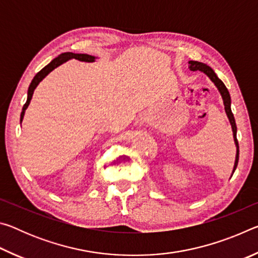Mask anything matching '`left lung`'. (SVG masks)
<instances>
[{
    "instance_id": "8db88e82",
    "label": "left lung",
    "mask_w": 258,
    "mask_h": 258,
    "mask_svg": "<svg viewBox=\"0 0 258 258\" xmlns=\"http://www.w3.org/2000/svg\"><path fill=\"white\" fill-rule=\"evenodd\" d=\"M189 69L192 72L199 71V72L204 73L205 75H207L209 77V80H211L214 83V84H215V86L217 87V90H218V92L221 93L222 99H223L224 109H225L226 116H228L229 121L231 124V128H232L234 145H235V148H237V154H235V160H234V166H233V171H232V174H233L234 171H235V168H237L238 160H239V145H238V140H237V125H235L233 113H232V111H231V97H230L229 91H228V89H226V86L224 85V83L217 77L215 72H214L211 67L207 66L206 63L199 62V61L190 60L189 61Z\"/></svg>"
}]
</instances>
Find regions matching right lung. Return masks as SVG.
I'll return each mask as SVG.
<instances>
[{
	"instance_id": "obj_1",
	"label": "right lung",
	"mask_w": 258,
	"mask_h": 258,
	"mask_svg": "<svg viewBox=\"0 0 258 258\" xmlns=\"http://www.w3.org/2000/svg\"><path fill=\"white\" fill-rule=\"evenodd\" d=\"M71 59H76V60H80V61H84V62H94L95 60H97V56L94 55H90V54H85V53H73V52H66V53H61L60 55L56 56L53 60L51 61L49 64H46V66L42 69V71L38 72L36 75L34 76L32 83H30V85L28 87V92H27V101L24 104L23 107V111H21V115H20V124L21 121L24 119V116H25V111L26 109L28 108L29 103H30V100L33 98V94H34V91L36 89L37 85L40 84V83L44 80V78L49 75V74L54 71L56 67L61 66V64L66 62V61L71 60Z\"/></svg>"
}]
</instances>
